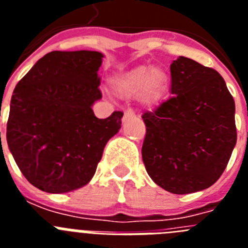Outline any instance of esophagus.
I'll list each match as a JSON object with an SVG mask.
<instances>
[{
    "instance_id": "1",
    "label": "esophagus",
    "mask_w": 248,
    "mask_h": 248,
    "mask_svg": "<svg viewBox=\"0 0 248 248\" xmlns=\"http://www.w3.org/2000/svg\"><path fill=\"white\" fill-rule=\"evenodd\" d=\"M133 117H135V114L131 109H126V110L124 111V118H133Z\"/></svg>"
}]
</instances>
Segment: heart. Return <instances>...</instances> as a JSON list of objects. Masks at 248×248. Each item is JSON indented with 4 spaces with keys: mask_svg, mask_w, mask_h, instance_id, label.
Here are the masks:
<instances>
[{
    "mask_svg": "<svg viewBox=\"0 0 248 248\" xmlns=\"http://www.w3.org/2000/svg\"><path fill=\"white\" fill-rule=\"evenodd\" d=\"M111 89L118 97L134 98L139 95L141 104L155 107L168 93L169 77L160 68L141 65L114 77Z\"/></svg>",
    "mask_w": 248,
    "mask_h": 248,
    "instance_id": "heart-1",
    "label": "heart"
}]
</instances>
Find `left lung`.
Here are the masks:
<instances>
[{
    "label": "left lung",
    "mask_w": 248,
    "mask_h": 248,
    "mask_svg": "<svg viewBox=\"0 0 248 248\" xmlns=\"http://www.w3.org/2000/svg\"><path fill=\"white\" fill-rule=\"evenodd\" d=\"M170 72L174 97L141 117V156L156 185L191 194L214 185L226 169L237 140L235 100L212 68L179 57Z\"/></svg>",
    "instance_id": "left-lung-1"
}]
</instances>
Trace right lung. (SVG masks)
<instances>
[{"label": "right lung", "mask_w": 248, "mask_h": 248, "mask_svg": "<svg viewBox=\"0 0 248 248\" xmlns=\"http://www.w3.org/2000/svg\"><path fill=\"white\" fill-rule=\"evenodd\" d=\"M103 57L95 50L50 52L13 91L8 149L37 189L63 194L87 185L104 146L122 126V111L98 119L92 109L102 99Z\"/></svg>", "instance_id": "right-lung-1"}]
</instances>
